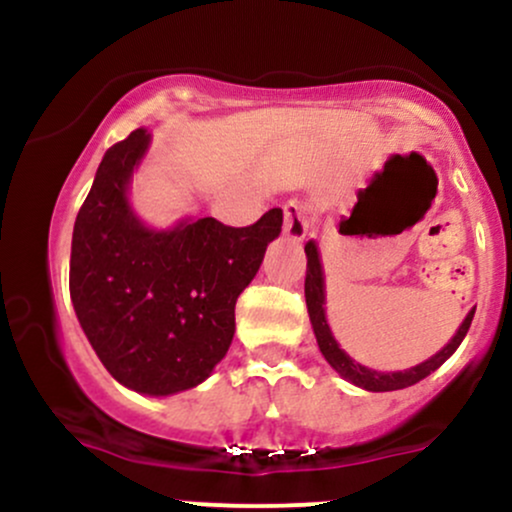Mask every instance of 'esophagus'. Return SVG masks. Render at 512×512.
Segmentation results:
<instances>
[{
	"mask_svg": "<svg viewBox=\"0 0 512 512\" xmlns=\"http://www.w3.org/2000/svg\"><path fill=\"white\" fill-rule=\"evenodd\" d=\"M310 228L308 219V207L298 199H291V202L284 204V233L293 240H303L305 233Z\"/></svg>",
	"mask_w": 512,
	"mask_h": 512,
	"instance_id": "esophagus-1",
	"label": "esophagus"
}]
</instances>
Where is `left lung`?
I'll list each match as a JSON object with an SVG mask.
<instances>
[{"mask_svg": "<svg viewBox=\"0 0 512 512\" xmlns=\"http://www.w3.org/2000/svg\"><path fill=\"white\" fill-rule=\"evenodd\" d=\"M305 257H308V269H305V303H308V315H310V322H313L317 346H320L322 356L327 358V363H330V366L337 370L342 378H346L349 383H354L358 387H363V390L392 392V390H404V387H409V385H416L419 380H424L426 375H431L433 370L443 366V363L448 361L452 354H455L457 346L462 344L464 334L469 332L474 310H469V315L464 317V322L460 325V330L455 332V337H452L436 356H431L428 361L419 363V366L407 368V370H395V373H380V370L361 366V363H356L344 349H339L337 339L332 337L330 325H327L325 276H322L320 255H317V245L313 243V240H308V243H305Z\"/></svg>", "mask_w": 512, "mask_h": 512, "instance_id": "left-lung-1", "label": "left lung"}]
</instances>
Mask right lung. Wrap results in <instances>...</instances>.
Here are the masks:
<instances>
[{
  "instance_id": "1",
  "label": "right lung",
  "mask_w": 512,
  "mask_h": 512,
  "mask_svg": "<svg viewBox=\"0 0 512 512\" xmlns=\"http://www.w3.org/2000/svg\"><path fill=\"white\" fill-rule=\"evenodd\" d=\"M151 134L134 129L105 151L74 221L69 293L79 325L120 385L151 397L209 378L236 332V301L255 279L284 214L245 228L185 219L154 231L127 190Z\"/></svg>"
}]
</instances>
